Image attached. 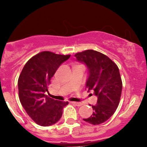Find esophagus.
I'll return each instance as SVG.
<instances>
[{
  "label": "esophagus",
  "mask_w": 147,
  "mask_h": 147,
  "mask_svg": "<svg viewBox=\"0 0 147 147\" xmlns=\"http://www.w3.org/2000/svg\"><path fill=\"white\" fill-rule=\"evenodd\" d=\"M72 104H74V105H76V106H78V107H80V106H82V102H72Z\"/></svg>",
  "instance_id": "obj_1"
}]
</instances>
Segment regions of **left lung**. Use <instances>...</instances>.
Segmentation results:
<instances>
[{
  "label": "left lung",
  "mask_w": 147,
  "mask_h": 147,
  "mask_svg": "<svg viewBox=\"0 0 147 147\" xmlns=\"http://www.w3.org/2000/svg\"><path fill=\"white\" fill-rule=\"evenodd\" d=\"M75 57L88 70L87 92L93 91L97 97V104L92 105V115L83 120L94 125L100 124L113 115L119 105L122 90L119 68L107 56L95 50L76 53Z\"/></svg>",
  "instance_id": "obj_1"
}]
</instances>
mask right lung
<instances>
[{
	"instance_id": "right-lung-1",
	"label": "right lung",
	"mask_w": 147,
	"mask_h": 147,
	"mask_svg": "<svg viewBox=\"0 0 147 147\" xmlns=\"http://www.w3.org/2000/svg\"><path fill=\"white\" fill-rule=\"evenodd\" d=\"M69 57L44 51L31 57L22 69L18 81L19 99L28 115L39 125L47 127L57 122L68 104L50 98L45 92L57 69Z\"/></svg>"
}]
</instances>
